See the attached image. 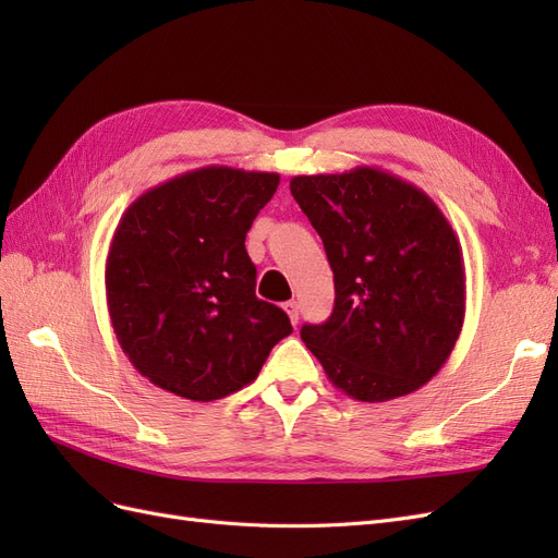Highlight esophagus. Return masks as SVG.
<instances>
[{
	"label": "esophagus",
	"mask_w": 558,
	"mask_h": 558,
	"mask_svg": "<svg viewBox=\"0 0 558 558\" xmlns=\"http://www.w3.org/2000/svg\"><path fill=\"white\" fill-rule=\"evenodd\" d=\"M283 312L289 314V318H291V324L293 326H298V320H300V307H298V302L295 300H289V302H283Z\"/></svg>",
	"instance_id": "obj_1"
}]
</instances>
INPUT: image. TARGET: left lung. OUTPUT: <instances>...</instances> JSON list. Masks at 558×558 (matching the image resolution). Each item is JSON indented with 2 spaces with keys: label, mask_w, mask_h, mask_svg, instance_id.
<instances>
[{
  "label": "left lung",
  "mask_w": 558,
  "mask_h": 558,
  "mask_svg": "<svg viewBox=\"0 0 558 558\" xmlns=\"http://www.w3.org/2000/svg\"><path fill=\"white\" fill-rule=\"evenodd\" d=\"M291 193L335 275L332 314L302 326V342L361 402L416 391L440 373L465 316L463 253L445 214L377 167L293 177Z\"/></svg>",
  "instance_id": "left-lung-1"
}]
</instances>
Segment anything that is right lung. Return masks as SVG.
<instances>
[{
    "instance_id": "obj_1",
    "label": "right lung",
    "mask_w": 558,
    "mask_h": 558,
    "mask_svg": "<svg viewBox=\"0 0 558 558\" xmlns=\"http://www.w3.org/2000/svg\"><path fill=\"white\" fill-rule=\"evenodd\" d=\"M279 174L199 167L140 195L107 256V305L123 353L150 384L195 402L240 391L291 335L256 298L244 240Z\"/></svg>"
}]
</instances>
